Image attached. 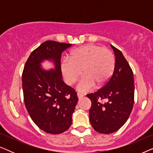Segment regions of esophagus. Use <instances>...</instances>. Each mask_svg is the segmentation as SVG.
I'll use <instances>...</instances> for the list:
<instances>
[{"instance_id": "34e87169", "label": "esophagus", "mask_w": 153, "mask_h": 153, "mask_svg": "<svg viewBox=\"0 0 153 153\" xmlns=\"http://www.w3.org/2000/svg\"><path fill=\"white\" fill-rule=\"evenodd\" d=\"M77 97H78L79 99H81V97H83V95H82V94L78 93H77Z\"/></svg>"}]
</instances>
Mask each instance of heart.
Here are the masks:
<instances>
[{"label": "heart", "instance_id": "1", "mask_svg": "<svg viewBox=\"0 0 153 153\" xmlns=\"http://www.w3.org/2000/svg\"><path fill=\"white\" fill-rule=\"evenodd\" d=\"M116 67L113 52L102 46L88 44L77 47L70 52V58H64L60 70L64 80L72 85L81 74L83 76L77 85L79 91H91L95 85L103 87L111 78Z\"/></svg>", "mask_w": 153, "mask_h": 153}]
</instances>
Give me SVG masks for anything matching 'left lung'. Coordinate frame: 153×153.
I'll return each mask as SVG.
<instances>
[{
    "label": "left lung",
    "mask_w": 153,
    "mask_h": 153,
    "mask_svg": "<svg viewBox=\"0 0 153 153\" xmlns=\"http://www.w3.org/2000/svg\"><path fill=\"white\" fill-rule=\"evenodd\" d=\"M116 56V67L109 81L94 93L88 94L92 102L90 123L101 134L118 130L126 123L134 105L133 72L120 50L111 45ZM103 99L108 100L102 103Z\"/></svg>",
    "instance_id": "8db88e82"
}]
</instances>
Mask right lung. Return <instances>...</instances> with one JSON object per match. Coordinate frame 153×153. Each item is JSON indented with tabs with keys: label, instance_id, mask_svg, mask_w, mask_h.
Masks as SVG:
<instances>
[{
	"label": "right lung",
	"instance_id": "right-lung-1",
	"mask_svg": "<svg viewBox=\"0 0 153 153\" xmlns=\"http://www.w3.org/2000/svg\"><path fill=\"white\" fill-rule=\"evenodd\" d=\"M72 44L46 41L30 53L22 74L25 106L31 119L45 132L58 134L72 125V115L78 102L76 93L62 81L60 58ZM51 60L55 69L45 71L40 66Z\"/></svg>",
	"mask_w": 153,
	"mask_h": 153
}]
</instances>
